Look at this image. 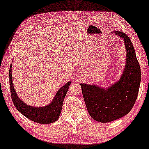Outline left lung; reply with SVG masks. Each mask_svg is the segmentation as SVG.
Returning <instances> with one entry per match:
<instances>
[{"instance_id":"obj_1","label":"left lung","mask_w":149,"mask_h":149,"mask_svg":"<svg viewBox=\"0 0 149 149\" xmlns=\"http://www.w3.org/2000/svg\"><path fill=\"white\" fill-rule=\"evenodd\" d=\"M114 33L124 39L126 51V67L120 79L108 90L80 84L89 114L100 123H109L127 114L136 100L141 84V68L131 41L123 32Z\"/></svg>"}]
</instances>
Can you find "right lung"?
Here are the masks:
<instances>
[{
    "instance_id": "1",
    "label": "right lung",
    "mask_w": 149,
    "mask_h": 149,
    "mask_svg": "<svg viewBox=\"0 0 149 149\" xmlns=\"http://www.w3.org/2000/svg\"><path fill=\"white\" fill-rule=\"evenodd\" d=\"M11 70L12 65H10L9 69L10 95L13 102L17 109L27 118L39 124H50L56 121L60 115L64 97L67 94L71 81L68 82L59 89L52 103L48 106L42 108H33L32 106L26 105L17 96L13 86Z\"/></svg>"
}]
</instances>
